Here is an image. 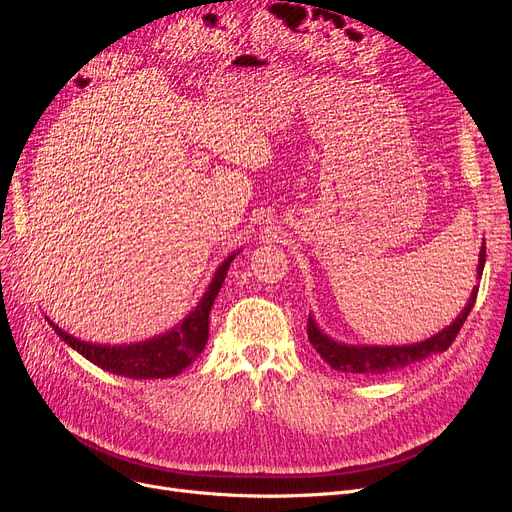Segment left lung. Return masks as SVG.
<instances>
[{"label":"left lung","mask_w":512,"mask_h":512,"mask_svg":"<svg viewBox=\"0 0 512 512\" xmlns=\"http://www.w3.org/2000/svg\"><path fill=\"white\" fill-rule=\"evenodd\" d=\"M483 265H486V240H483L481 251H479V265H477V276L481 278ZM479 286H473L471 297L467 301V307L461 311L448 328L434 334L417 344H405V346H355V344H342L332 340L317 328L313 317L307 319V334L309 342L315 346V351L324 357V361L342 373H363V375H382L396 369L407 367L415 361L427 359L429 355L444 353L446 348L454 342L456 334L461 332L465 319L469 317L475 299H477Z\"/></svg>","instance_id":"1"}]
</instances>
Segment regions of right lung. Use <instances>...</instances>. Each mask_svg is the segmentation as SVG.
Instances as JSON below:
<instances>
[{
	"mask_svg": "<svg viewBox=\"0 0 512 512\" xmlns=\"http://www.w3.org/2000/svg\"><path fill=\"white\" fill-rule=\"evenodd\" d=\"M236 253H232L218 267V272H215L199 305L191 313H188L174 330L161 334V336H155L151 340L137 342V344H120V346L93 344V342H85V340H78V338L70 336L68 332H64L62 328L53 324L49 317H45V319H47V324L56 330V334L68 346H72L76 353H80L93 365H97L105 371L124 375V378H130V380L174 378V375H178L182 369H186L203 353V348L209 338V311H211L213 301H215V297H218V292L226 280L228 267H230L232 259L236 257Z\"/></svg>",
	"mask_w": 512,
	"mask_h": 512,
	"instance_id": "obj_1",
	"label": "right lung"
}]
</instances>
